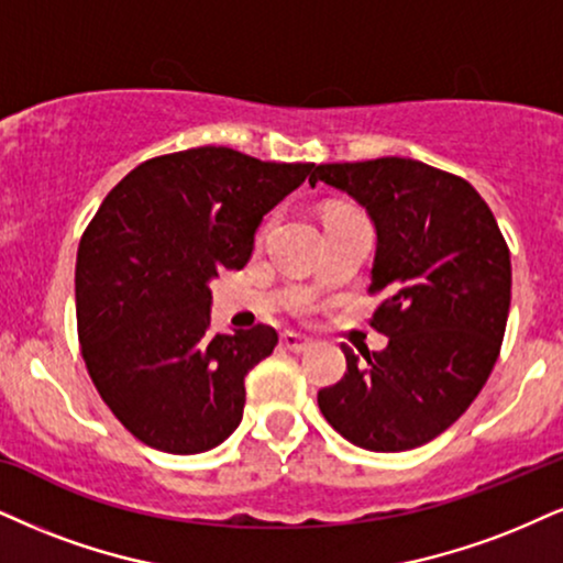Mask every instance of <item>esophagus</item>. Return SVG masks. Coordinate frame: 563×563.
Wrapping results in <instances>:
<instances>
[{
    "label": "esophagus",
    "instance_id": "1",
    "mask_svg": "<svg viewBox=\"0 0 563 563\" xmlns=\"http://www.w3.org/2000/svg\"><path fill=\"white\" fill-rule=\"evenodd\" d=\"M282 344L287 346L289 352H295V355H300V352H305L310 346V339L295 334V331H287V334H282Z\"/></svg>",
    "mask_w": 563,
    "mask_h": 563
}]
</instances>
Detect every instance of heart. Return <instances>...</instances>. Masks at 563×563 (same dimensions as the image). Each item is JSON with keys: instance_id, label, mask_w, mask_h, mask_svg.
<instances>
[{"instance_id": "heart-1", "label": "heart", "mask_w": 563, "mask_h": 563, "mask_svg": "<svg viewBox=\"0 0 563 563\" xmlns=\"http://www.w3.org/2000/svg\"><path fill=\"white\" fill-rule=\"evenodd\" d=\"M271 221H274V219H268V221H266V224H263V232H266V229L271 227Z\"/></svg>"}]
</instances>
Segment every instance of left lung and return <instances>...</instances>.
<instances>
[{
	"mask_svg": "<svg viewBox=\"0 0 563 563\" xmlns=\"http://www.w3.org/2000/svg\"><path fill=\"white\" fill-rule=\"evenodd\" d=\"M367 208L378 234L371 325L384 352L342 344L346 371L318 391L331 428L367 451H407L462 418L494 371L511 302V261L496 217L467 179L415 158L318 164Z\"/></svg>",
	"mask_w": 563,
	"mask_h": 563,
	"instance_id": "8db88e82",
	"label": "left lung"
}]
</instances>
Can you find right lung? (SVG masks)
<instances>
[{"mask_svg": "<svg viewBox=\"0 0 563 563\" xmlns=\"http://www.w3.org/2000/svg\"><path fill=\"white\" fill-rule=\"evenodd\" d=\"M313 169L203 145L137 164L103 198L75 263L78 339L137 441L200 454L240 426L245 376L279 336L263 323L213 334L208 282L245 266L263 213Z\"/></svg>", "mask_w": 563, "mask_h": 563, "instance_id": "right-lung-1", "label": "right lung"}]
</instances>
